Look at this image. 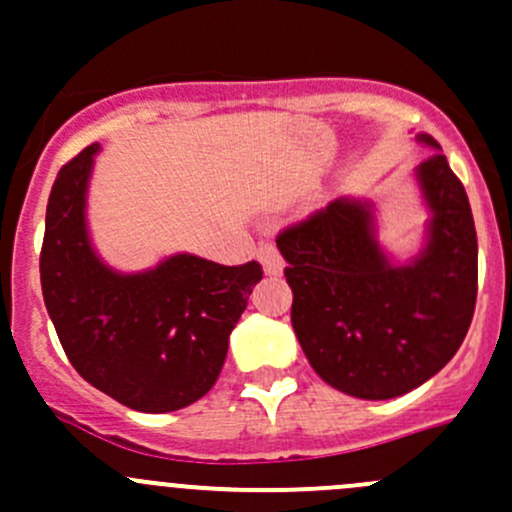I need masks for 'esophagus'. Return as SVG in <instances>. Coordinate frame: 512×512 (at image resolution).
Here are the masks:
<instances>
[{
    "label": "esophagus",
    "instance_id": "1",
    "mask_svg": "<svg viewBox=\"0 0 512 512\" xmlns=\"http://www.w3.org/2000/svg\"><path fill=\"white\" fill-rule=\"evenodd\" d=\"M257 257H260L262 267H265L267 275H280L285 267L283 257H280L278 247L272 245V242H262L260 247H257Z\"/></svg>",
    "mask_w": 512,
    "mask_h": 512
}]
</instances>
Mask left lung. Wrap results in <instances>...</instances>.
Masks as SVG:
<instances>
[{
  "label": "left lung",
  "instance_id": "obj_1",
  "mask_svg": "<svg viewBox=\"0 0 512 512\" xmlns=\"http://www.w3.org/2000/svg\"><path fill=\"white\" fill-rule=\"evenodd\" d=\"M437 148L417 166L427 245L396 265L376 240L374 204L341 197L278 234L295 336L315 374L356 399H394L447 366L477 300V234L465 186Z\"/></svg>",
  "mask_w": 512,
  "mask_h": 512
}]
</instances>
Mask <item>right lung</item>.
<instances>
[{
    "mask_svg": "<svg viewBox=\"0 0 512 512\" xmlns=\"http://www.w3.org/2000/svg\"><path fill=\"white\" fill-rule=\"evenodd\" d=\"M98 148H83L52 184L40 252L47 313L90 386L136 412H176L217 381L262 267L255 260L227 267L186 252L131 275L105 265L85 222Z\"/></svg>",
    "mask_w": 512,
    "mask_h": 512,
    "instance_id": "right-lung-1",
    "label": "right lung"
}]
</instances>
